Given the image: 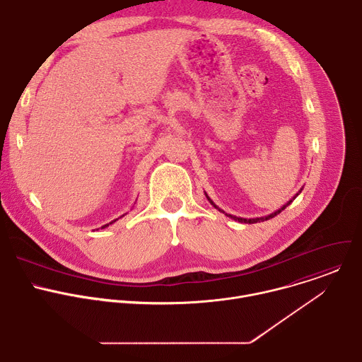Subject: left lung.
Returning <instances> with one entry per match:
<instances>
[{
  "mask_svg": "<svg viewBox=\"0 0 362 362\" xmlns=\"http://www.w3.org/2000/svg\"><path fill=\"white\" fill-rule=\"evenodd\" d=\"M302 189H303V187H300V189H299V192H298V193H296V194H295V196H293V197H292V199H291L288 203H285V204L282 206V208H279V209H278V211H275L274 214H271V215H268V216H264V218H253V219H245V218H238V216H233V215H228V214H225V212H223L221 208H218V206L214 203V200H212V199L208 196V193L204 192V194H206V197H208V200L211 202V204L214 206V208H216L219 212L225 214V215H226V216H229L230 219H233V221H238V222H240V223H257V222H265V221H269V219L275 218L276 215H279V214H281L284 209H286V206H289V204L292 203V200H293V199H295V197H296V196H298V194L302 192Z\"/></svg>",
  "mask_w": 362,
  "mask_h": 362,
  "instance_id": "left-lung-1",
  "label": "left lung"
}]
</instances>
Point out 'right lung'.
Here are the masks:
<instances>
[{
    "label": "right lung",
    "instance_id": "1",
    "mask_svg": "<svg viewBox=\"0 0 362 362\" xmlns=\"http://www.w3.org/2000/svg\"><path fill=\"white\" fill-rule=\"evenodd\" d=\"M123 216H124V215H123ZM120 218H122V216H120ZM116 221H117V219H115V221H112V222H110V223H106V225H105V226H101V229H105V228H107V226H109V225H112V223H115V222H116Z\"/></svg>",
    "mask_w": 362,
    "mask_h": 362
}]
</instances>
